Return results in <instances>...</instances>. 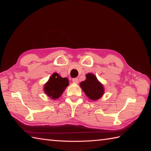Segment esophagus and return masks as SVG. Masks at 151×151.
I'll use <instances>...</instances> for the list:
<instances>
[{"label":"esophagus","mask_w":151,"mask_h":151,"mask_svg":"<svg viewBox=\"0 0 151 151\" xmlns=\"http://www.w3.org/2000/svg\"><path fill=\"white\" fill-rule=\"evenodd\" d=\"M72 81L74 83H75V84L78 83V79L77 78H74L72 79Z\"/></svg>","instance_id":"34e87169"}]
</instances>
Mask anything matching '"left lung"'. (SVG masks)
<instances>
[{
    "label": "left lung",
    "mask_w": 151,
    "mask_h": 151,
    "mask_svg": "<svg viewBox=\"0 0 151 151\" xmlns=\"http://www.w3.org/2000/svg\"><path fill=\"white\" fill-rule=\"evenodd\" d=\"M86 76V81H83L80 84L81 88L90 99L92 100L99 99L104 91L102 84L92 74H87Z\"/></svg>",
    "instance_id": "obj_1"
}]
</instances>
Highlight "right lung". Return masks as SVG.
<instances>
[{
    "mask_svg": "<svg viewBox=\"0 0 151 151\" xmlns=\"http://www.w3.org/2000/svg\"><path fill=\"white\" fill-rule=\"evenodd\" d=\"M68 85V78H62L58 74L55 73L45 84L44 91L51 99L55 100L60 97Z\"/></svg>",
    "mask_w": 151,
    "mask_h": 151,
    "instance_id": "obj_1",
    "label": "right lung"
}]
</instances>
